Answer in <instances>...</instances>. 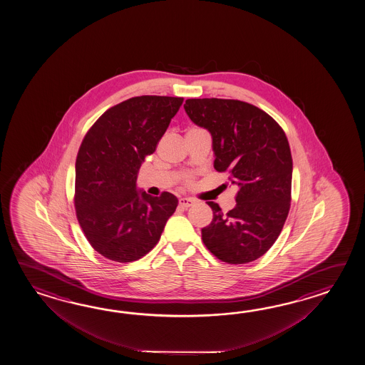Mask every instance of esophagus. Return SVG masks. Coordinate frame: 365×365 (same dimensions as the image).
<instances>
[{"mask_svg":"<svg viewBox=\"0 0 365 365\" xmlns=\"http://www.w3.org/2000/svg\"><path fill=\"white\" fill-rule=\"evenodd\" d=\"M195 201L192 200V198H180L179 205L181 207H184V209H187V207H190V206H193Z\"/></svg>","mask_w":365,"mask_h":365,"instance_id":"esophagus-1","label":"esophagus"}]
</instances>
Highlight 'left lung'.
<instances>
[{"mask_svg":"<svg viewBox=\"0 0 365 365\" xmlns=\"http://www.w3.org/2000/svg\"><path fill=\"white\" fill-rule=\"evenodd\" d=\"M194 124L209 130L214 168L237 186L236 206L225 214L215 202L202 228L206 248L227 264L264 256L282 232L291 206L292 156L279 124L262 109L233 99H187Z\"/></svg>","mask_w":365,"mask_h":365,"instance_id":"obj_1","label":"left lung"}]
</instances>
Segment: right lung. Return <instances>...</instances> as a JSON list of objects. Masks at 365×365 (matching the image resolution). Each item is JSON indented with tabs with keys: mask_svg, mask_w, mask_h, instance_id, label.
<instances>
[{
	"mask_svg": "<svg viewBox=\"0 0 365 365\" xmlns=\"http://www.w3.org/2000/svg\"><path fill=\"white\" fill-rule=\"evenodd\" d=\"M184 99L143 95L117 104L86 133L76 160L74 206L99 255L132 262L155 247L179 200L137 190L145 158L156 150Z\"/></svg>",
	"mask_w": 365,
	"mask_h": 365,
	"instance_id": "right-lung-1",
	"label": "right lung"
}]
</instances>
